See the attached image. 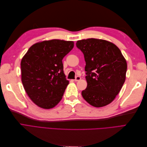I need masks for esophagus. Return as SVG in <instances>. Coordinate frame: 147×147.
I'll return each mask as SVG.
<instances>
[{
  "label": "esophagus",
  "mask_w": 147,
  "mask_h": 147,
  "mask_svg": "<svg viewBox=\"0 0 147 147\" xmlns=\"http://www.w3.org/2000/svg\"><path fill=\"white\" fill-rule=\"evenodd\" d=\"M80 79H81V77H80V76H77L76 77H75V78L74 79V81H75V82H78V81H79Z\"/></svg>",
  "instance_id": "esophagus-1"
}]
</instances>
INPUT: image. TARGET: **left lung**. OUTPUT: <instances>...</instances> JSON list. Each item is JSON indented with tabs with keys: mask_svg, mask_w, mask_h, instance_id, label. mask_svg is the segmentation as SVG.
Here are the masks:
<instances>
[{
	"mask_svg": "<svg viewBox=\"0 0 147 147\" xmlns=\"http://www.w3.org/2000/svg\"><path fill=\"white\" fill-rule=\"evenodd\" d=\"M77 47L86 62L87 87L84 99L95 107L111 103L125 82L126 61L115 44L105 40L88 38L77 41Z\"/></svg>",
	"mask_w": 147,
	"mask_h": 147,
	"instance_id": "obj_1",
	"label": "left lung"
}]
</instances>
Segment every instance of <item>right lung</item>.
<instances>
[{"label": "right lung", "mask_w": 147, "mask_h": 147, "mask_svg": "<svg viewBox=\"0 0 147 147\" xmlns=\"http://www.w3.org/2000/svg\"><path fill=\"white\" fill-rule=\"evenodd\" d=\"M74 46V42L63 40L38 42L31 46L22 59V83L30 99L40 107L51 109L63 98L69 82L62 60Z\"/></svg>", "instance_id": "obj_1"}]
</instances>
